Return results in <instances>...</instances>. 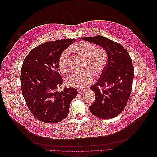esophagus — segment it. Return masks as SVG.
Wrapping results in <instances>:
<instances>
[{
	"mask_svg": "<svg viewBox=\"0 0 157 157\" xmlns=\"http://www.w3.org/2000/svg\"><path fill=\"white\" fill-rule=\"evenodd\" d=\"M85 92V90H78V93H79V94H82V93H83Z\"/></svg>",
	"mask_w": 157,
	"mask_h": 157,
	"instance_id": "34e87169",
	"label": "esophagus"
}]
</instances>
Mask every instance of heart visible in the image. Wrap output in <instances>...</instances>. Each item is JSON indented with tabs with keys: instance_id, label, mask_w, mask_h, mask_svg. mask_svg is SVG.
<instances>
[{
	"instance_id": "obj_1",
	"label": "heart",
	"mask_w": 157,
	"mask_h": 157,
	"mask_svg": "<svg viewBox=\"0 0 157 157\" xmlns=\"http://www.w3.org/2000/svg\"><path fill=\"white\" fill-rule=\"evenodd\" d=\"M70 50L84 60L85 68L89 71L72 74L67 78L66 83L69 86L83 88L92 80V73L98 75L103 71L107 64V53L103 48H95V45L86 41L75 44L71 47ZM69 51L66 50L59 58V68L62 74H66L69 71Z\"/></svg>"
}]
</instances>
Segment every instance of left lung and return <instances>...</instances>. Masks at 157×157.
<instances>
[{
  "instance_id": "obj_1",
  "label": "left lung",
  "mask_w": 157,
  "mask_h": 157,
  "mask_svg": "<svg viewBox=\"0 0 157 157\" xmlns=\"http://www.w3.org/2000/svg\"><path fill=\"white\" fill-rule=\"evenodd\" d=\"M99 45L108 55V63L100 78L90 89L95 100L90 106L91 113L107 119L119 115L126 107L132 91L134 67L129 53L120 44L104 36L82 38Z\"/></svg>"
}]
</instances>
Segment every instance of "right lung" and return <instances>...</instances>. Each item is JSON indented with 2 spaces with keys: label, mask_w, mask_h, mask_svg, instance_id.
I'll return each instance as SVG.
<instances>
[{
  "label": "right lung",
  "mask_w": 157,
  "mask_h": 157,
  "mask_svg": "<svg viewBox=\"0 0 157 157\" xmlns=\"http://www.w3.org/2000/svg\"><path fill=\"white\" fill-rule=\"evenodd\" d=\"M75 39L49 41L31 50L23 60L21 69V89L32 114L45 123H56L69 114L70 104L78 94L72 87L60 92L63 83L59 60Z\"/></svg>",
  "instance_id": "add662e5"
}]
</instances>
